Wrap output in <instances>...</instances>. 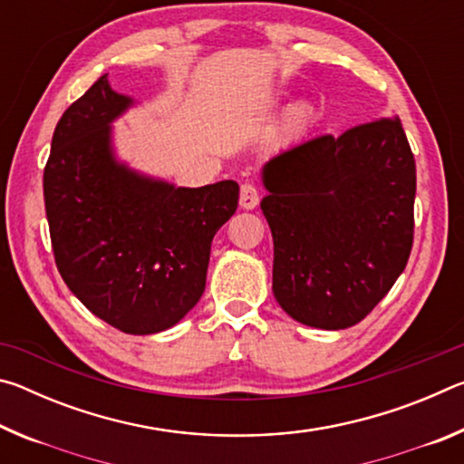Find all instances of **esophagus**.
I'll return each mask as SVG.
<instances>
[{"instance_id": "34e87169", "label": "esophagus", "mask_w": 464, "mask_h": 464, "mask_svg": "<svg viewBox=\"0 0 464 464\" xmlns=\"http://www.w3.org/2000/svg\"><path fill=\"white\" fill-rule=\"evenodd\" d=\"M257 202H260V190H257L256 184H243L241 186V192H239V204L246 210H251L257 207Z\"/></svg>"}]
</instances>
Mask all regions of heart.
I'll use <instances>...</instances> for the list:
<instances>
[{"label":"heart","instance_id":"1","mask_svg":"<svg viewBox=\"0 0 464 464\" xmlns=\"http://www.w3.org/2000/svg\"><path fill=\"white\" fill-rule=\"evenodd\" d=\"M307 119H309V110L304 106H296L290 110L288 114V122L293 124V127H303V124L307 122Z\"/></svg>","mask_w":464,"mask_h":464}]
</instances>
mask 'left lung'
Segmentation results:
<instances>
[{
	"instance_id": "1",
	"label": "left lung",
	"mask_w": 464,
	"mask_h": 464,
	"mask_svg": "<svg viewBox=\"0 0 464 464\" xmlns=\"http://www.w3.org/2000/svg\"><path fill=\"white\" fill-rule=\"evenodd\" d=\"M262 178L278 304L311 327L356 325L413 246L415 160L401 121L303 140L274 155Z\"/></svg>"
}]
</instances>
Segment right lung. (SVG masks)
<instances>
[{"mask_svg": "<svg viewBox=\"0 0 464 464\" xmlns=\"http://www.w3.org/2000/svg\"><path fill=\"white\" fill-rule=\"evenodd\" d=\"M129 104L106 75L75 100L53 132L43 190L69 290L112 327L149 335L200 301L210 243L237 210L239 186L174 188L116 163L110 122Z\"/></svg>", "mask_w": 464, "mask_h": 464, "instance_id": "1", "label": "right lung"}]
</instances>
